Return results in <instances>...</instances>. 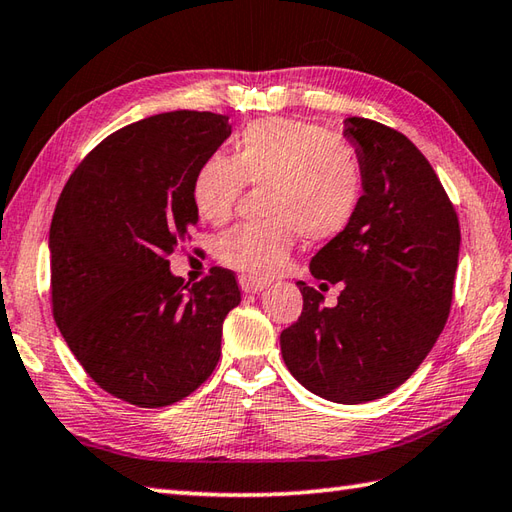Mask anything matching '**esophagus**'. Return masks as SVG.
Listing matches in <instances>:
<instances>
[{
	"mask_svg": "<svg viewBox=\"0 0 512 512\" xmlns=\"http://www.w3.org/2000/svg\"><path fill=\"white\" fill-rule=\"evenodd\" d=\"M238 285H241V289L245 291V294H258V291H263L269 287L267 280H260V278H254V276H238Z\"/></svg>",
	"mask_w": 512,
	"mask_h": 512,
	"instance_id": "esophagus-1",
	"label": "esophagus"
}]
</instances>
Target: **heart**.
Masks as SVG:
<instances>
[{"instance_id":"b5f03b06","label":"heart","mask_w":512,"mask_h":512,"mask_svg":"<svg viewBox=\"0 0 512 512\" xmlns=\"http://www.w3.org/2000/svg\"><path fill=\"white\" fill-rule=\"evenodd\" d=\"M247 185L267 187L263 223H243L216 243V258L245 276L278 274L298 236L331 241L351 225L364 196V165L351 141L316 123L271 117L241 132L234 156L198 165L192 203L212 225L225 223Z\"/></svg>"}]
</instances>
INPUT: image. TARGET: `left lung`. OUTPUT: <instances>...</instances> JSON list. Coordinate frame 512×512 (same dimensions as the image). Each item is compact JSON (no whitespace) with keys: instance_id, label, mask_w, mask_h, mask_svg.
I'll use <instances>...</instances> for the list:
<instances>
[{"instance_id":"8db88e82","label":"left lung","mask_w":512,"mask_h":512,"mask_svg":"<svg viewBox=\"0 0 512 512\" xmlns=\"http://www.w3.org/2000/svg\"><path fill=\"white\" fill-rule=\"evenodd\" d=\"M364 165V196L344 232L311 258L298 322L280 333L291 375L338 404L378 400L411 378L446 325L460 254V221L431 163L402 132L349 117Z\"/></svg>"}]
</instances>
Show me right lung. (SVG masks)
<instances>
[{
    "label": "right lung",
    "mask_w": 512,
    "mask_h": 512,
    "mask_svg": "<svg viewBox=\"0 0 512 512\" xmlns=\"http://www.w3.org/2000/svg\"><path fill=\"white\" fill-rule=\"evenodd\" d=\"M232 134L225 114L176 110L101 141L61 192L50 223V296L61 336L103 391L141 409L194 393L221 358L234 274L185 285L168 256L198 223L192 181Z\"/></svg>",
    "instance_id": "add662e5"
}]
</instances>
